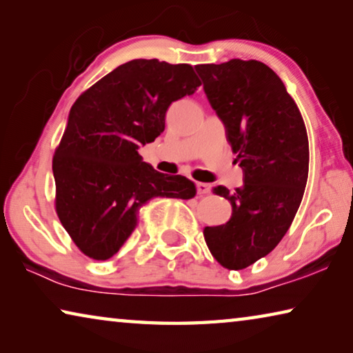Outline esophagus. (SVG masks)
Wrapping results in <instances>:
<instances>
[{"mask_svg":"<svg viewBox=\"0 0 353 353\" xmlns=\"http://www.w3.org/2000/svg\"><path fill=\"white\" fill-rule=\"evenodd\" d=\"M196 190H198L199 194H208L212 191V185L204 182H196Z\"/></svg>","mask_w":353,"mask_h":353,"instance_id":"1","label":"esophagus"}]
</instances>
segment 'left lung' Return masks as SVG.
I'll return each mask as SVG.
<instances>
[{
  "instance_id": "obj_1",
  "label": "left lung",
  "mask_w": 353,
  "mask_h": 353,
  "mask_svg": "<svg viewBox=\"0 0 353 353\" xmlns=\"http://www.w3.org/2000/svg\"><path fill=\"white\" fill-rule=\"evenodd\" d=\"M243 170V187L213 191L232 204L223 225L205 227L212 255L244 270L277 246L301 205L308 179L305 123L280 77L259 61L194 67Z\"/></svg>"
}]
</instances>
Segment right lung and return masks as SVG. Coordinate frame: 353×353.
I'll return each mask as SVG.
<instances>
[{
	"mask_svg": "<svg viewBox=\"0 0 353 353\" xmlns=\"http://www.w3.org/2000/svg\"><path fill=\"white\" fill-rule=\"evenodd\" d=\"M199 85L188 63L135 59L76 99L52 159V174L57 216L87 256L115 255L151 199L196 196L194 182L155 171L139 149L163 132L171 103Z\"/></svg>",
	"mask_w": 353,
	"mask_h": 353,
	"instance_id": "right-lung-1",
	"label": "right lung"
}]
</instances>
